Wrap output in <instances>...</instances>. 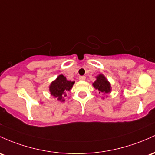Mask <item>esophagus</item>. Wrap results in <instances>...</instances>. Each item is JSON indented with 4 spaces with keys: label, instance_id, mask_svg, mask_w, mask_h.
<instances>
[{
    "label": "esophagus",
    "instance_id": "obj_1",
    "mask_svg": "<svg viewBox=\"0 0 155 155\" xmlns=\"http://www.w3.org/2000/svg\"><path fill=\"white\" fill-rule=\"evenodd\" d=\"M79 79L80 81H84L86 79V77L84 76H81L79 77Z\"/></svg>",
    "mask_w": 155,
    "mask_h": 155
}]
</instances>
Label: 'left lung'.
Masks as SVG:
<instances>
[{"label":"left lung","instance_id":"left-lung-1","mask_svg":"<svg viewBox=\"0 0 155 155\" xmlns=\"http://www.w3.org/2000/svg\"><path fill=\"white\" fill-rule=\"evenodd\" d=\"M93 86L95 89L99 91V93L108 94L111 92L110 83L103 74H99L96 76V80L93 83Z\"/></svg>","mask_w":155,"mask_h":155}]
</instances>
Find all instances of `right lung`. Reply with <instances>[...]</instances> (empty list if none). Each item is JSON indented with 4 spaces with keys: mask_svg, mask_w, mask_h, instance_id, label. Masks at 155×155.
I'll return each instance as SVG.
<instances>
[{
    "mask_svg": "<svg viewBox=\"0 0 155 155\" xmlns=\"http://www.w3.org/2000/svg\"><path fill=\"white\" fill-rule=\"evenodd\" d=\"M74 83L75 81L67 80L65 76L61 74L51 83L49 86V91L51 95L57 98L58 101H64V97L67 96L66 93L72 89Z\"/></svg>",
    "mask_w": 155,
    "mask_h": 155,
    "instance_id": "obj_1",
    "label": "right lung"
}]
</instances>
